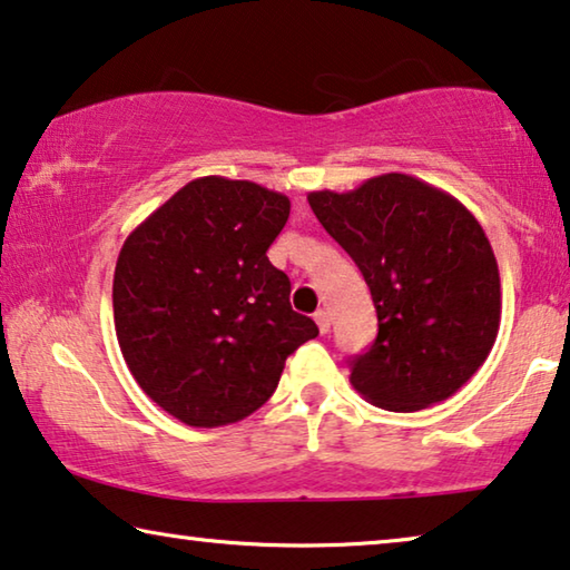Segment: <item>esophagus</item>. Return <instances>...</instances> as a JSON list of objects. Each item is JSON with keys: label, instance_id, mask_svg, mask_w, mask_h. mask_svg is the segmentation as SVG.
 Here are the masks:
<instances>
[{"label": "esophagus", "instance_id": "esophagus-1", "mask_svg": "<svg viewBox=\"0 0 570 570\" xmlns=\"http://www.w3.org/2000/svg\"><path fill=\"white\" fill-rule=\"evenodd\" d=\"M314 322H317V327H320V333H322V335L330 333V314H327L325 309H317V312H314Z\"/></svg>", "mask_w": 570, "mask_h": 570}]
</instances>
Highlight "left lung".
I'll list each match as a JSON object with an SVG mask.
<instances>
[{"label":"left lung","mask_w":570,"mask_h":570,"mask_svg":"<svg viewBox=\"0 0 570 570\" xmlns=\"http://www.w3.org/2000/svg\"><path fill=\"white\" fill-rule=\"evenodd\" d=\"M307 202L376 307L379 335L351 361L355 392L389 412L453 396L489 358L502 320L499 266L479 219L410 174L309 191Z\"/></svg>","instance_id":"left-lung-1"}]
</instances>
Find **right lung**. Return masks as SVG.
I'll return each mask as SVG.
<instances>
[{
  "mask_svg": "<svg viewBox=\"0 0 570 570\" xmlns=\"http://www.w3.org/2000/svg\"><path fill=\"white\" fill-rule=\"evenodd\" d=\"M288 209L261 184L202 176L127 235L112 284L120 351L142 392L189 428L248 417L320 335L266 256Z\"/></svg>",
  "mask_w": 570,
  "mask_h": 570,
  "instance_id": "right-lung-1",
  "label": "right lung"
}]
</instances>
